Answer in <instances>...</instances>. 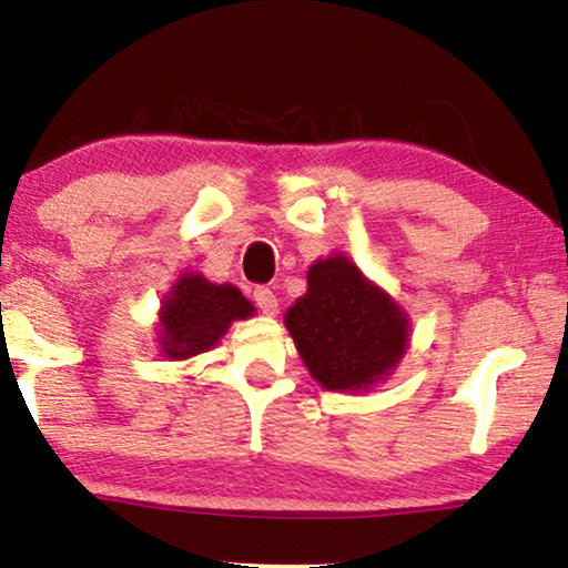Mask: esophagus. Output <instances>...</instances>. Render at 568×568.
<instances>
[{"label":"esophagus","mask_w":568,"mask_h":568,"mask_svg":"<svg viewBox=\"0 0 568 568\" xmlns=\"http://www.w3.org/2000/svg\"><path fill=\"white\" fill-rule=\"evenodd\" d=\"M252 298H254V303H257V308L262 311V314H267V316L277 314V298H275V293L270 291V287H265V285L254 287Z\"/></svg>","instance_id":"esophagus-1"}]
</instances>
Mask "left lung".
I'll return each mask as SVG.
<instances>
[{"mask_svg":"<svg viewBox=\"0 0 568 568\" xmlns=\"http://www.w3.org/2000/svg\"><path fill=\"white\" fill-rule=\"evenodd\" d=\"M285 326L314 381L329 390H367L388 378L409 347V318L345 254L308 267V291Z\"/></svg>","mask_w":568,"mask_h":568,"instance_id":"8db88e82","label":"left lung"}]
</instances>
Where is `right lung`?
Here are the masks:
<instances>
[{"mask_svg": "<svg viewBox=\"0 0 568 568\" xmlns=\"http://www.w3.org/2000/svg\"><path fill=\"white\" fill-rule=\"evenodd\" d=\"M254 314L234 285H215L201 273H185L164 295L159 311V347L170 361H187L219 345L231 322Z\"/></svg>", "mask_w": 568, "mask_h": 568, "instance_id": "1", "label": "right lung"}]
</instances>
